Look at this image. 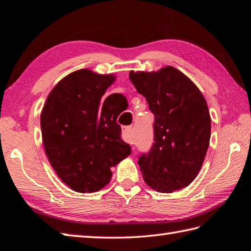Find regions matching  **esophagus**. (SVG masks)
Wrapping results in <instances>:
<instances>
[{"label": "esophagus", "instance_id": "34e87169", "mask_svg": "<svg viewBox=\"0 0 251 251\" xmlns=\"http://www.w3.org/2000/svg\"><path fill=\"white\" fill-rule=\"evenodd\" d=\"M131 134V126H126L123 128V135H124V139L126 142H128L129 144H133V141H131L130 137Z\"/></svg>", "mask_w": 251, "mask_h": 251}]
</instances>
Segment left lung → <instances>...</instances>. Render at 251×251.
I'll list each match as a JSON object with an SVG mask.
<instances>
[{
	"label": "left lung",
	"instance_id": "left-lung-1",
	"mask_svg": "<svg viewBox=\"0 0 251 251\" xmlns=\"http://www.w3.org/2000/svg\"><path fill=\"white\" fill-rule=\"evenodd\" d=\"M129 79L155 116L154 143L138 158L144 180L159 193L188 186L202 166L210 139V115L201 91L180 71L133 72Z\"/></svg>",
	"mask_w": 251,
	"mask_h": 251
}]
</instances>
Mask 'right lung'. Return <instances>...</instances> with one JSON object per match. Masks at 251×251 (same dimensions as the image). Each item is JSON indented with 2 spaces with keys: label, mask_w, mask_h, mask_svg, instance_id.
Here are the masks:
<instances>
[{
  "label": "right lung",
  "mask_w": 251,
  "mask_h": 251,
  "mask_svg": "<svg viewBox=\"0 0 251 251\" xmlns=\"http://www.w3.org/2000/svg\"><path fill=\"white\" fill-rule=\"evenodd\" d=\"M114 75L79 70L65 76L50 93L41 114L45 152L57 176L77 193H94L108 184L110 168L130 155L121 138L117 100L101 96ZM127 105V104H126Z\"/></svg>",
  "instance_id": "add662e5"
}]
</instances>
